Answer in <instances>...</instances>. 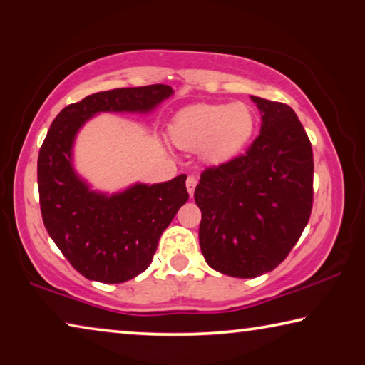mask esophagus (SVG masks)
I'll use <instances>...</instances> for the list:
<instances>
[{
  "mask_svg": "<svg viewBox=\"0 0 365 365\" xmlns=\"http://www.w3.org/2000/svg\"><path fill=\"white\" fill-rule=\"evenodd\" d=\"M196 183H197V180H196V177H188L187 178V190H188V195L193 197V193H195V188H196Z\"/></svg>",
  "mask_w": 365,
  "mask_h": 365,
  "instance_id": "obj_1",
  "label": "esophagus"
}]
</instances>
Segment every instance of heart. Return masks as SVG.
<instances>
[{
	"label": "heart",
	"mask_w": 365,
	"mask_h": 365,
	"mask_svg": "<svg viewBox=\"0 0 365 365\" xmlns=\"http://www.w3.org/2000/svg\"><path fill=\"white\" fill-rule=\"evenodd\" d=\"M256 127V113L248 104L200 103L178 110L169 133L180 150L200 151L209 165H225L246 151Z\"/></svg>",
	"instance_id": "obj_1"
}]
</instances>
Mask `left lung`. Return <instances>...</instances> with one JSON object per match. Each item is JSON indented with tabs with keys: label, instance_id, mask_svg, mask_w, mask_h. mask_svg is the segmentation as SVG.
Listing matches in <instances>:
<instances>
[{
	"label": "left lung",
	"instance_id": "1",
	"mask_svg": "<svg viewBox=\"0 0 365 365\" xmlns=\"http://www.w3.org/2000/svg\"><path fill=\"white\" fill-rule=\"evenodd\" d=\"M261 132L245 156L202 172L200 246L209 267L255 279L288 256L312 209V148L294 110L251 96Z\"/></svg>",
	"mask_w": 365,
	"mask_h": 365
}]
</instances>
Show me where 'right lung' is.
<instances>
[{
	"mask_svg": "<svg viewBox=\"0 0 365 365\" xmlns=\"http://www.w3.org/2000/svg\"><path fill=\"white\" fill-rule=\"evenodd\" d=\"M174 95L169 85L100 91L69 104L49 127L38 154L43 224L73 269L88 280L122 283L145 272L159 238L185 202L187 175L132 183L108 193L91 187L73 164L82 127L103 113L151 114Z\"/></svg>",
	"mask_w": 365,
	"mask_h": 365,
	"instance_id": "right-lung-1",
	"label": "right lung"
}]
</instances>
